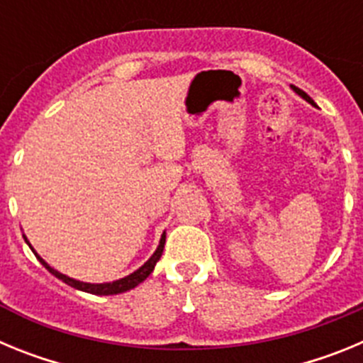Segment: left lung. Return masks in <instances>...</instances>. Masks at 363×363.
I'll return each instance as SVG.
<instances>
[{"label": "left lung", "instance_id": "8db88e82", "mask_svg": "<svg viewBox=\"0 0 363 363\" xmlns=\"http://www.w3.org/2000/svg\"><path fill=\"white\" fill-rule=\"evenodd\" d=\"M291 86H293V91H294V92H296V94H298V96H301V98L306 99V101H309V104H313V105H314V101H313V99H311V98H309V96H307V94H306V92L301 91V89H298V86H294V85H291Z\"/></svg>", "mask_w": 363, "mask_h": 363}]
</instances>
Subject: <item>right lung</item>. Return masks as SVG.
<instances>
[{"mask_svg": "<svg viewBox=\"0 0 363 363\" xmlns=\"http://www.w3.org/2000/svg\"><path fill=\"white\" fill-rule=\"evenodd\" d=\"M25 242H27V238H25ZM163 245H165V233L162 234V240H160V245H158V249H156V252H154V255L150 256L149 259H147L142 267L138 269V271H134L133 274H129V277L121 278V280L112 281V284H85V281L72 280V278L65 277V274H62V272L54 271L50 265H47V262H45L43 258H40V256H38V252H34V255H36V258L40 259L47 271L52 272L54 277L60 278L62 281H65L67 285H70V287H74V289L85 291V293H91V294H99V296H101V294H104V296H108V294H120V293H125V291H130V289H134L138 284H142V281L145 280L147 277H149L150 272L154 271V265H156V262L162 258ZM32 251H34V249H32Z\"/></svg>", "mask_w": 363, "mask_h": 363, "instance_id": "add662e5", "label": "right lung"}]
</instances>
